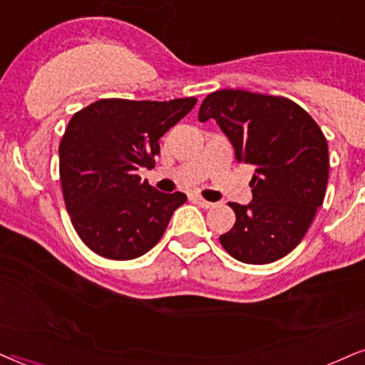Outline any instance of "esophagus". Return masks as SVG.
Listing matches in <instances>:
<instances>
[{
	"label": "esophagus",
	"instance_id": "esophagus-1",
	"mask_svg": "<svg viewBox=\"0 0 365 365\" xmlns=\"http://www.w3.org/2000/svg\"><path fill=\"white\" fill-rule=\"evenodd\" d=\"M193 200H195L197 204L202 207V209H210V207H214V204H212V202L205 200V198H202V197H198V195L193 197Z\"/></svg>",
	"mask_w": 365,
	"mask_h": 365
}]
</instances>
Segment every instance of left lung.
<instances>
[{
	"mask_svg": "<svg viewBox=\"0 0 365 365\" xmlns=\"http://www.w3.org/2000/svg\"><path fill=\"white\" fill-rule=\"evenodd\" d=\"M215 119L239 163L255 167L252 200L234 204L220 244L234 259L267 264L302 242L329 182V145L305 109L279 96L222 89L207 96L198 121Z\"/></svg>",
	"mask_w": 365,
	"mask_h": 365,
	"instance_id": "8db88e82",
	"label": "left lung"
}]
</instances>
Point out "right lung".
Returning <instances> with one entry per match:
<instances>
[{
  "mask_svg": "<svg viewBox=\"0 0 365 365\" xmlns=\"http://www.w3.org/2000/svg\"><path fill=\"white\" fill-rule=\"evenodd\" d=\"M195 103L101 99L68 121L58 146L63 200L73 229L96 255L116 261L143 256L185 204V193L158 192L138 170L155 167L158 140Z\"/></svg>",
  "mask_w": 365,
  "mask_h": 365,
  "instance_id": "right-lung-1",
  "label": "right lung"
}]
</instances>
